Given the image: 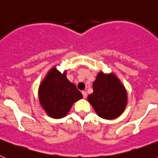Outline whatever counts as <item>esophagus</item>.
<instances>
[{
    "label": "esophagus",
    "instance_id": "esophagus-1",
    "mask_svg": "<svg viewBox=\"0 0 158 158\" xmlns=\"http://www.w3.org/2000/svg\"><path fill=\"white\" fill-rule=\"evenodd\" d=\"M82 95H83L84 98H86L87 97V93L85 91H82Z\"/></svg>",
    "mask_w": 158,
    "mask_h": 158
}]
</instances>
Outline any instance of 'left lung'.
Here are the masks:
<instances>
[{
  "label": "left lung",
  "mask_w": 158,
  "mask_h": 158,
  "mask_svg": "<svg viewBox=\"0 0 158 158\" xmlns=\"http://www.w3.org/2000/svg\"><path fill=\"white\" fill-rule=\"evenodd\" d=\"M93 89L88 101L99 116L114 119L122 115L127 104V93L116 75L100 71L96 75Z\"/></svg>",
  "instance_id": "8db88e82"
}]
</instances>
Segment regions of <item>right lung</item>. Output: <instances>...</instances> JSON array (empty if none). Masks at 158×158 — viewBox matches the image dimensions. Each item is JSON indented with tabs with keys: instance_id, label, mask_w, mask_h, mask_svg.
<instances>
[{
	"instance_id": "right-lung-1",
	"label": "right lung",
	"mask_w": 158,
	"mask_h": 158,
	"mask_svg": "<svg viewBox=\"0 0 158 158\" xmlns=\"http://www.w3.org/2000/svg\"><path fill=\"white\" fill-rule=\"evenodd\" d=\"M83 97L76 85L66 77V70L62 73L52 67L39 87V100L47 115L53 118L66 116L73 104Z\"/></svg>"
}]
</instances>
